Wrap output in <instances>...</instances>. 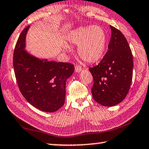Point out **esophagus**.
I'll list each match as a JSON object with an SVG mask.
<instances>
[{
	"label": "esophagus",
	"instance_id": "obj_1",
	"mask_svg": "<svg viewBox=\"0 0 149 149\" xmlns=\"http://www.w3.org/2000/svg\"><path fill=\"white\" fill-rule=\"evenodd\" d=\"M74 70H75V72L77 73H79L82 70V68H81V66H80L79 65H76Z\"/></svg>",
	"mask_w": 149,
	"mask_h": 149
}]
</instances>
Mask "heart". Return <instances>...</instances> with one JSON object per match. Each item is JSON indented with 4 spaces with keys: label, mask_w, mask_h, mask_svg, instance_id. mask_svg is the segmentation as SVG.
I'll use <instances>...</instances> for the list:
<instances>
[{
    "label": "heart",
    "mask_w": 149,
    "mask_h": 149,
    "mask_svg": "<svg viewBox=\"0 0 149 149\" xmlns=\"http://www.w3.org/2000/svg\"><path fill=\"white\" fill-rule=\"evenodd\" d=\"M71 44L78 46L80 58L89 63H95L102 58L107 44L104 29L100 26L80 27L72 30L68 37ZM64 49H68L64 46Z\"/></svg>",
    "instance_id": "obj_1"
}]
</instances>
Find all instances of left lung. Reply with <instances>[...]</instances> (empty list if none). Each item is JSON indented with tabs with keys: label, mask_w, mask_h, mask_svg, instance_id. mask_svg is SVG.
Wrapping results in <instances>:
<instances>
[{
	"label": "left lung",
	"mask_w": 149,
	"mask_h": 149,
	"mask_svg": "<svg viewBox=\"0 0 149 149\" xmlns=\"http://www.w3.org/2000/svg\"><path fill=\"white\" fill-rule=\"evenodd\" d=\"M111 30L108 51L97 66L89 68L93 78L91 91L94 100L103 106H114L124 100L132 79L133 58L121 31Z\"/></svg>",
	"instance_id": "obj_1"
}]
</instances>
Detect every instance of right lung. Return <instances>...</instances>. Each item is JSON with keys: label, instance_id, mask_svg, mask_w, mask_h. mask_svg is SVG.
Returning <instances> with one entry per match:
<instances>
[{"label": "right lung", "instance_id": "add662e5", "mask_svg": "<svg viewBox=\"0 0 149 149\" xmlns=\"http://www.w3.org/2000/svg\"><path fill=\"white\" fill-rule=\"evenodd\" d=\"M29 26L21 32L13 54V67L23 96L36 108L54 112L65 101L66 81L73 74L74 65L49 61L32 55L26 48Z\"/></svg>", "mask_w": 149, "mask_h": 149}]
</instances>
